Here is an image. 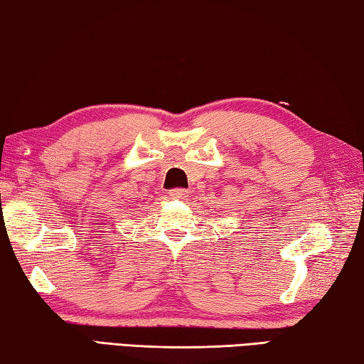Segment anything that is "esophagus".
Masks as SVG:
<instances>
[{
  "mask_svg": "<svg viewBox=\"0 0 364 364\" xmlns=\"http://www.w3.org/2000/svg\"><path fill=\"white\" fill-rule=\"evenodd\" d=\"M169 198H172V200H187L188 198V190H186V188L171 190Z\"/></svg>",
  "mask_w": 364,
  "mask_h": 364,
  "instance_id": "obj_1",
  "label": "esophagus"
}]
</instances>
